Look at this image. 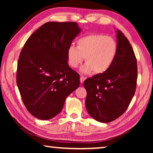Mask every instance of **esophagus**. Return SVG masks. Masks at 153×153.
<instances>
[{
	"instance_id": "obj_1",
	"label": "esophagus",
	"mask_w": 153,
	"mask_h": 153,
	"mask_svg": "<svg viewBox=\"0 0 153 153\" xmlns=\"http://www.w3.org/2000/svg\"><path fill=\"white\" fill-rule=\"evenodd\" d=\"M85 77H84L83 76H82L80 77V82L81 83H83V82L85 81Z\"/></svg>"
}]
</instances>
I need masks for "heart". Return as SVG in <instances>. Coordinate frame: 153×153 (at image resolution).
I'll list each match as a JSON object with an SVG mask.
<instances>
[{"label": "heart", "mask_w": 153, "mask_h": 153, "mask_svg": "<svg viewBox=\"0 0 153 153\" xmlns=\"http://www.w3.org/2000/svg\"><path fill=\"white\" fill-rule=\"evenodd\" d=\"M118 43L112 37L93 33L79 38L76 47L70 45L67 51L68 62L70 66L76 68L85 58L86 64L82 68L83 74L93 71L102 74L111 67L118 54Z\"/></svg>", "instance_id": "heart-1"}]
</instances>
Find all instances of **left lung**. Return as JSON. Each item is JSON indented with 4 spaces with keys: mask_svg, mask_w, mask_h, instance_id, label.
<instances>
[{
    "mask_svg": "<svg viewBox=\"0 0 153 153\" xmlns=\"http://www.w3.org/2000/svg\"><path fill=\"white\" fill-rule=\"evenodd\" d=\"M118 50L109 69L87 78L85 106L93 118L110 122L125 112L134 96L137 79V60L131 45L120 30H117Z\"/></svg>",
    "mask_w": 153,
    "mask_h": 153,
    "instance_id": "left-lung-1",
    "label": "left lung"
}]
</instances>
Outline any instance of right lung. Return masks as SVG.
Masks as SVG:
<instances>
[{
	"label": "right lung",
	"instance_id": "add662e5",
	"mask_svg": "<svg viewBox=\"0 0 153 153\" xmlns=\"http://www.w3.org/2000/svg\"><path fill=\"white\" fill-rule=\"evenodd\" d=\"M80 31L76 22H47L23 47L16 82L25 108L35 118L56 116L79 86V75L68 66L67 51Z\"/></svg>",
	"mask_w": 153,
	"mask_h": 153
}]
</instances>
